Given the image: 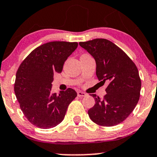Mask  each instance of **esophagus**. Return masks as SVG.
<instances>
[{"label":"esophagus","instance_id":"esophagus-1","mask_svg":"<svg viewBox=\"0 0 157 157\" xmlns=\"http://www.w3.org/2000/svg\"><path fill=\"white\" fill-rule=\"evenodd\" d=\"M77 96L79 97H86V94L85 92H82V91H77Z\"/></svg>","mask_w":157,"mask_h":157}]
</instances>
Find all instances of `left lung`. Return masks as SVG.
I'll list each match as a JSON object with an SVG mask.
<instances>
[{
    "instance_id": "obj_1",
    "label": "left lung",
    "mask_w": 157,
    "mask_h": 157,
    "mask_svg": "<svg viewBox=\"0 0 157 157\" xmlns=\"http://www.w3.org/2000/svg\"><path fill=\"white\" fill-rule=\"evenodd\" d=\"M79 45L95 60L98 80L109 82L104 98L91 94L95 104L88 111L90 119L105 127L121 123L140 99L141 80L136 65L121 48L106 39H94Z\"/></svg>"
}]
</instances>
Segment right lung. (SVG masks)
<instances>
[{
  "mask_svg": "<svg viewBox=\"0 0 157 157\" xmlns=\"http://www.w3.org/2000/svg\"><path fill=\"white\" fill-rule=\"evenodd\" d=\"M77 42L53 41L40 46L26 57L16 73L15 93L21 111L32 125L43 129L63 120L68 106L77 97L72 89L52 92L54 73H61Z\"/></svg>",
  "mask_w": 157,
  "mask_h": 157,
  "instance_id": "obj_1",
  "label": "right lung"
}]
</instances>
